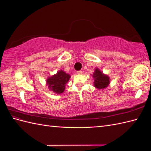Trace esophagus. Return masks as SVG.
<instances>
[{"mask_svg": "<svg viewBox=\"0 0 151 151\" xmlns=\"http://www.w3.org/2000/svg\"><path fill=\"white\" fill-rule=\"evenodd\" d=\"M77 73H78V74H81V73H82L83 72H82V71H81V70H79V71H78V72H77Z\"/></svg>", "mask_w": 151, "mask_h": 151, "instance_id": "1", "label": "esophagus"}]
</instances>
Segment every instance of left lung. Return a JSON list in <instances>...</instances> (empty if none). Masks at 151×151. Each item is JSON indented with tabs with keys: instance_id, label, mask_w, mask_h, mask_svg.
Returning <instances> with one entry per match:
<instances>
[{
	"instance_id": "8db88e82",
	"label": "left lung",
	"mask_w": 151,
	"mask_h": 151,
	"mask_svg": "<svg viewBox=\"0 0 151 151\" xmlns=\"http://www.w3.org/2000/svg\"><path fill=\"white\" fill-rule=\"evenodd\" d=\"M93 78H94V86L98 89L105 88L110 83L109 76L104 75L98 68H96L93 72Z\"/></svg>"
}]
</instances>
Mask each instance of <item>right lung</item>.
Returning a JSON list of instances; mask_svg holds the SVG:
<instances>
[{
    "mask_svg": "<svg viewBox=\"0 0 151 151\" xmlns=\"http://www.w3.org/2000/svg\"><path fill=\"white\" fill-rule=\"evenodd\" d=\"M70 76L63 70H60L57 74L52 76L47 79V85L50 90L57 93H61L64 92L66 83L69 81Z\"/></svg>",
    "mask_w": 151,
    "mask_h": 151,
    "instance_id": "1",
    "label": "right lung"
}]
</instances>
